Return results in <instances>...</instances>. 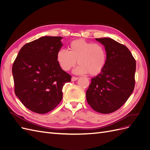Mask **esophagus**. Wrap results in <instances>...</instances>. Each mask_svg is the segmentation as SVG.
I'll use <instances>...</instances> for the list:
<instances>
[{
    "instance_id": "obj_1",
    "label": "esophagus",
    "mask_w": 150,
    "mask_h": 150,
    "mask_svg": "<svg viewBox=\"0 0 150 150\" xmlns=\"http://www.w3.org/2000/svg\"><path fill=\"white\" fill-rule=\"evenodd\" d=\"M78 79V77H75V76H72V78H71V81H75L76 80Z\"/></svg>"
}]
</instances>
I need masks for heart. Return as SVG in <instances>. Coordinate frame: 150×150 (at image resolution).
<instances>
[{"label":"heart","mask_w":150,"mask_h":150,"mask_svg":"<svg viewBox=\"0 0 150 150\" xmlns=\"http://www.w3.org/2000/svg\"><path fill=\"white\" fill-rule=\"evenodd\" d=\"M57 61L62 70L69 71L77 63L79 64L74 72L96 76L104 69L106 62V52L101 44L86 41L84 39L72 40L69 51L61 49L57 54Z\"/></svg>","instance_id":"b5f03b06"}]
</instances>
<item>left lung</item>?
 Masks as SVG:
<instances>
[{
  "mask_svg": "<svg viewBox=\"0 0 150 150\" xmlns=\"http://www.w3.org/2000/svg\"><path fill=\"white\" fill-rule=\"evenodd\" d=\"M106 52L105 67L91 79L86 99L94 111L109 114L120 109L132 94L135 85L136 61L125 45L111 38H96Z\"/></svg>",
  "mask_w": 150,
  "mask_h": 150,
  "instance_id": "obj_1",
  "label": "left lung"
}]
</instances>
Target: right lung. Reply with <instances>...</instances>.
Returning <instances> with one entry per match:
<instances>
[{
  "label": "right lung",
  "mask_w": 150,
  "mask_h": 150,
  "mask_svg": "<svg viewBox=\"0 0 150 150\" xmlns=\"http://www.w3.org/2000/svg\"><path fill=\"white\" fill-rule=\"evenodd\" d=\"M62 37L44 36L27 43L12 66L14 92L29 110L45 114L54 110L62 99V88L71 76L57 61Z\"/></svg>",
  "instance_id": "add662e5"
}]
</instances>
